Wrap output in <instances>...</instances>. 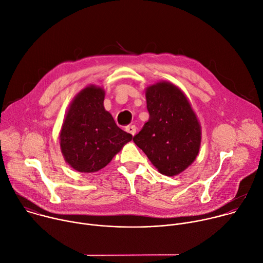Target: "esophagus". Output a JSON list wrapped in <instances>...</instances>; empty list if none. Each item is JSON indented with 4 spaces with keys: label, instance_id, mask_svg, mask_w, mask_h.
<instances>
[{
    "label": "esophagus",
    "instance_id": "esophagus-1",
    "mask_svg": "<svg viewBox=\"0 0 263 263\" xmlns=\"http://www.w3.org/2000/svg\"><path fill=\"white\" fill-rule=\"evenodd\" d=\"M126 131L131 134V135H134L136 133V127L134 125H131V126H128L126 127Z\"/></svg>",
    "mask_w": 263,
    "mask_h": 263
}]
</instances>
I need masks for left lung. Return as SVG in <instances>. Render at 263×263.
Returning a JSON list of instances; mask_svg holds the SVG:
<instances>
[{"label": "left lung", "mask_w": 263, "mask_h": 263, "mask_svg": "<svg viewBox=\"0 0 263 263\" xmlns=\"http://www.w3.org/2000/svg\"><path fill=\"white\" fill-rule=\"evenodd\" d=\"M148 121L133 137L162 174L177 176L196 159L201 130L195 112L184 93L161 81L145 92Z\"/></svg>", "instance_id": "8db88e82"}]
</instances>
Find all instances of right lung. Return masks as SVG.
Masks as SVG:
<instances>
[{
	"label": "right lung",
	"instance_id": "add662e5",
	"mask_svg": "<svg viewBox=\"0 0 263 263\" xmlns=\"http://www.w3.org/2000/svg\"><path fill=\"white\" fill-rule=\"evenodd\" d=\"M104 94L101 87H85L72 101L62 126V153L79 172L102 169L132 139L104 109Z\"/></svg>",
	"mask_w": 263,
	"mask_h": 263
}]
</instances>
